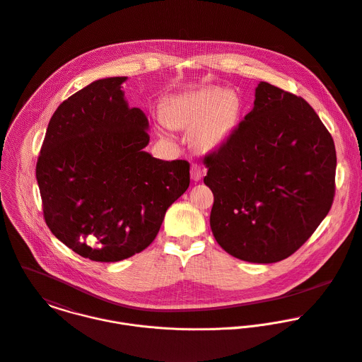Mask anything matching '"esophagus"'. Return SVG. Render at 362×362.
Wrapping results in <instances>:
<instances>
[{"label":"esophagus","mask_w":362,"mask_h":362,"mask_svg":"<svg viewBox=\"0 0 362 362\" xmlns=\"http://www.w3.org/2000/svg\"><path fill=\"white\" fill-rule=\"evenodd\" d=\"M202 175H204V170L199 165L192 164L191 165V178H192V181H199L202 178Z\"/></svg>","instance_id":"esophagus-1"}]
</instances>
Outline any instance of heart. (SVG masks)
Listing matches in <instances>:
<instances>
[{
  "instance_id": "b5f03b06",
  "label": "heart",
  "mask_w": 362,
  "mask_h": 362,
  "mask_svg": "<svg viewBox=\"0 0 362 362\" xmlns=\"http://www.w3.org/2000/svg\"><path fill=\"white\" fill-rule=\"evenodd\" d=\"M239 112L240 103L235 94L218 86H208L171 98L167 117L160 115L158 122L167 130L173 126H197V144L204 150H216L233 133Z\"/></svg>"
}]
</instances>
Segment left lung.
<instances>
[{
  "instance_id": "1",
  "label": "left lung",
  "mask_w": 362,
  "mask_h": 362,
  "mask_svg": "<svg viewBox=\"0 0 362 362\" xmlns=\"http://www.w3.org/2000/svg\"><path fill=\"white\" fill-rule=\"evenodd\" d=\"M254 107L218 151L205 157L214 192L211 229L230 255L278 262L308 240L334 198L336 147L302 98L265 81Z\"/></svg>"
}]
</instances>
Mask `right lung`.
<instances>
[{
	"label": "right lung",
	"instance_id": "obj_1",
	"mask_svg": "<svg viewBox=\"0 0 362 362\" xmlns=\"http://www.w3.org/2000/svg\"><path fill=\"white\" fill-rule=\"evenodd\" d=\"M126 80H97L60 104L36 164L50 232L100 262L148 247L167 209L189 187L188 161H164L143 150L148 121L141 110L129 108Z\"/></svg>",
	"mask_w": 362,
	"mask_h": 362
}]
</instances>
